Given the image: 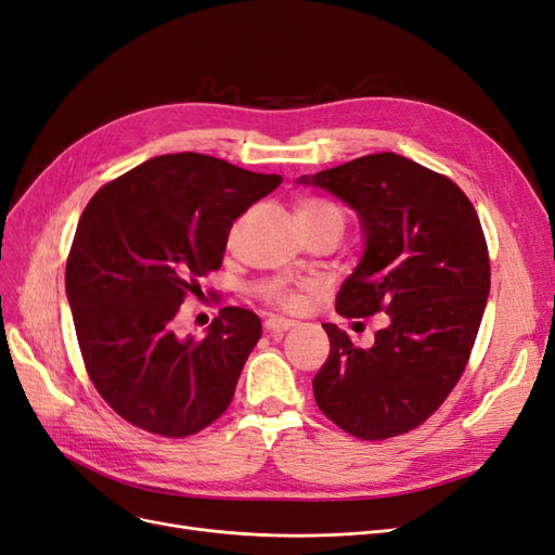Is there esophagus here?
<instances>
[{
  "label": "esophagus",
  "mask_w": 555,
  "mask_h": 555,
  "mask_svg": "<svg viewBox=\"0 0 555 555\" xmlns=\"http://www.w3.org/2000/svg\"><path fill=\"white\" fill-rule=\"evenodd\" d=\"M263 326H266V331H271V333H284V331L294 328L296 322H294V319H287V317H268Z\"/></svg>",
  "instance_id": "1"
}]
</instances>
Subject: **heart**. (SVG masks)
I'll list each match as a JSON object with an SVG mask.
<instances>
[{"instance_id":"b5f03b06","label":"heart","mask_w":555,"mask_h":555,"mask_svg":"<svg viewBox=\"0 0 555 555\" xmlns=\"http://www.w3.org/2000/svg\"><path fill=\"white\" fill-rule=\"evenodd\" d=\"M296 222H298V227L322 224V222H333V224L345 227V210L340 204H335V201H331V198L308 196L304 201H298ZM257 294H259V298L266 300V304L278 306L282 310H300L306 306V289L294 287V284H287L282 280L261 282L257 287Z\"/></svg>"}]
</instances>
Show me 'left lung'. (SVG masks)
Returning a JSON list of instances; mask_svg holds the SVG:
<instances>
[{
	"label": "left lung",
	"instance_id": "left-lung-1",
	"mask_svg": "<svg viewBox=\"0 0 555 555\" xmlns=\"http://www.w3.org/2000/svg\"><path fill=\"white\" fill-rule=\"evenodd\" d=\"M298 182L361 217L365 251L335 300L347 319L389 314L373 347L324 324L331 354L312 379L331 422L359 440L422 426L459 384L491 289L475 206L456 182L396 153L365 155Z\"/></svg>",
	"mask_w": 555,
	"mask_h": 555
}]
</instances>
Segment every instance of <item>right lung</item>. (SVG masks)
<instances>
[{
  "label": "right lung",
  "mask_w": 555,
  "mask_h": 555,
  "mask_svg": "<svg viewBox=\"0 0 555 555\" xmlns=\"http://www.w3.org/2000/svg\"><path fill=\"white\" fill-rule=\"evenodd\" d=\"M280 182L208 155H162L106 182L82 210L66 298L94 389L131 426L180 440L231 405L261 319L222 308L204 338H178L176 317L222 266L233 220Z\"/></svg>",
  "instance_id": "right-lung-1"
}]
</instances>
